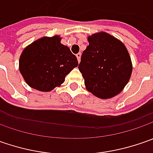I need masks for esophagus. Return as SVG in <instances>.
Instances as JSON below:
<instances>
[{"label": "esophagus", "mask_w": 153, "mask_h": 153, "mask_svg": "<svg viewBox=\"0 0 153 153\" xmlns=\"http://www.w3.org/2000/svg\"><path fill=\"white\" fill-rule=\"evenodd\" d=\"M76 58H77V60H78V62L80 61V59H81V56H82V53H78L77 54H76Z\"/></svg>", "instance_id": "1"}]
</instances>
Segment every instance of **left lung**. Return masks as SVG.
Listing matches in <instances>:
<instances>
[{
    "instance_id": "1",
    "label": "left lung",
    "mask_w": 153,
    "mask_h": 153,
    "mask_svg": "<svg viewBox=\"0 0 153 153\" xmlns=\"http://www.w3.org/2000/svg\"><path fill=\"white\" fill-rule=\"evenodd\" d=\"M78 69L88 91L100 99L116 96L127 85L132 74V62L124 44L105 32L88 37Z\"/></svg>"
}]
</instances>
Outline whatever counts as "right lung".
<instances>
[{
    "label": "right lung",
    "mask_w": 153,
    "mask_h": 153,
    "mask_svg": "<svg viewBox=\"0 0 153 153\" xmlns=\"http://www.w3.org/2000/svg\"><path fill=\"white\" fill-rule=\"evenodd\" d=\"M61 37L44 36L27 46L19 58V71L30 87L49 92L65 82L66 75L78 65L76 57Z\"/></svg>",
    "instance_id": "obj_1"
}]
</instances>
